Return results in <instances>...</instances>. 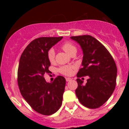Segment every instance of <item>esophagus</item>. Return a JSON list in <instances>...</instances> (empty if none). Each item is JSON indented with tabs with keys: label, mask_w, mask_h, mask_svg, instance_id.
<instances>
[{
	"label": "esophagus",
	"mask_w": 129,
	"mask_h": 129,
	"mask_svg": "<svg viewBox=\"0 0 129 129\" xmlns=\"http://www.w3.org/2000/svg\"><path fill=\"white\" fill-rule=\"evenodd\" d=\"M72 80V79L71 78H66V81L67 82H69V81H71V80Z\"/></svg>",
	"instance_id": "esophagus-1"
}]
</instances>
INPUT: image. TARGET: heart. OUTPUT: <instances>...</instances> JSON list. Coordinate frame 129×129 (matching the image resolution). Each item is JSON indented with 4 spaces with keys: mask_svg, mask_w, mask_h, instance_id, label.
I'll list each match as a JSON object with an SVG mask.
<instances>
[{
    "mask_svg": "<svg viewBox=\"0 0 129 129\" xmlns=\"http://www.w3.org/2000/svg\"><path fill=\"white\" fill-rule=\"evenodd\" d=\"M62 49L67 53L69 54L70 55L72 54L73 52H77V48L74 44H72L71 42H66L64 44H62ZM47 57L49 60L50 62H53L55 60V50L54 49H49V51L47 52ZM74 66H62L59 69L60 72L62 73V74L66 75H71L73 74L74 72Z\"/></svg>",
    "mask_w": 129,
    "mask_h": 129,
    "instance_id": "b5f03b06",
    "label": "heart"
}]
</instances>
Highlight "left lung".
I'll return each instance as SVG.
<instances>
[{
  "label": "left lung",
  "mask_w": 129,
  "mask_h": 129,
  "mask_svg": "<svg viewBox=\"0 0 129 129\" xmlns=\"http://www.w3.org/2000/svg\"><path fill=\"white\" fill-rule=\"evenodd\" d=\"M71 39L80 45L83 52L82 68L77 74V97L86 107H100L115 89L117 73L115 61L107 49L92 36H73ZM83 76L89 77L85 85L78 79Z\"/></svg>",
  "instance_id": "1"
}]
</instances>
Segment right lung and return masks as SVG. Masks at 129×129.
<instances>
[{
  "label": "right lung",
  "instance_id": "1",
  "mask_svg": "<svg viewBox=\"0 0 129 129\" xmlns=\"http://www.w3.org/2000/svg\"><path fill=\"white\" fill-rule=\"evenodd\" d=\"M62 37H40L32 40L20 58L17 82L22 95L31 107L40 114L50 115L61 107L66 79L57 76L53 82L45 81L44 75L49 73V49Z\"/></svg>",
  "mask_w": 129,
  "mask_h": 129
}]
</instances>
